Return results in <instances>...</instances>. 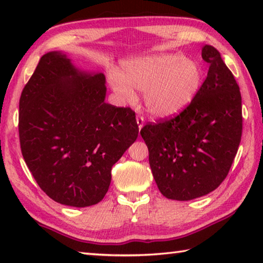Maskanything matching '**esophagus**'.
Masks as SVG:
<instances>
[{
    "instance_id": "obj_1",
    "label": "esophagus",
    "mask_w": 263,
    "mask_h": 263,
    "mask_svg": "<svg viewBox=\"0 0 263 263\" xmlns=\"http://www.w3.org/2000/svg\"><path fill=\"white\" fill-rule=\"evenodd\" d=\"M137 124H138V128H139V131L144 126V118L140 117V116H137Z\"/></svg>"
}]
</instances>
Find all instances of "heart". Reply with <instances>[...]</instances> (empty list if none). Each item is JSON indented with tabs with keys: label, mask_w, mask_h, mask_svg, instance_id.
Listing matches in <instances>:
<instances>
[{
	"label": "heart",
	"mask_w": 263,
	"mask_h": 263,
	"mask_svg": "<svg viewBox=\"0 0 263 263\" xmlns=\"http://www.w3.org/2000/svg\"><path fill=\"white\" fill-rule=\"evenodd\" d=\"M203 68L199 62L176 53L146 55L126 61L123 73L111 72L109 82L123 103H133L145 91L146 110L157 119L179 116L201 90Z\"/></svg>",
	"instance_id": "1"
}]
</instances>
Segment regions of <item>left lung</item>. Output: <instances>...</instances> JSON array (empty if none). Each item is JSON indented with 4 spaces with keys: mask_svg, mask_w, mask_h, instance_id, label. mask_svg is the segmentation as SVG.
I'll return each instance as SVG.
<instances>
[{
    "mask_svg": "<svg viewBox=\"0 0 263 263\" xmlns=\"http://www.w3.org/2000/svg\"><path fill=\"white\" fill-rule=\"evenodd\" d=\"M202 58L210 66L193 103L175 118L147 124L140 131L160 193L175 201H190L217 189L241 139L238 83L215 47L204 45Z\"/></svg>",
    "mask_w": 263,
    "mask_h": 263,
    "instance_id": "1",
    "label": "left lung"
}]
</instances>
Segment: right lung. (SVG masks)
<instances>
[{
  "instance_id": "1",
  "label": "right lung",
  "mask_w": 263,
  "mask_h": 263,
  "mask_svg": "<svg viewBox=\"0 0 263 263\" xmlns=\"http://www.w3.org/2000/svg\"><path fill=\"white\" fill-rule=\"evenodd\" d=\"M105 77L78 68L61 51L44 54L22 91V154L53 201L74 208L100 203L111 168L138 138L130 108L105 103Z\"/></svg>"
}]
</instances>
